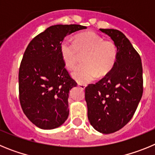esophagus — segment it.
Instances as JSON below:
<instances>
[{
	"label": "esophagus",
	"mask_w": 155,
	"mask_h": 155,
	"mask_svg": "<svg viewBox=\"0 0 155 155\" xmlns=\"http://www.w3.org/2000/svg\"><path fill=\"white\" fill-rule=\"evenodd\" d=\"M78 86L81 87V88H82V89H83V90L85 89L86 85H84V84H78Z\"/></svg>",
	"instance_id": "34e87169"
}]
</instances>
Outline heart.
Here are the masks:
<instances>
[{
	"instance_id": "obj_1",
	"label": "heart",
	"mask_w": 155,
	"mask_h": 155,
	"mask_svg": "<svg viewBox=\"0 0 155 155\" xmlns=\"http://www.w3.org/2000/svg\"><path fill=\"white\" fill-rule=\"evenodd\" d=\"M85 54L84 64L72 72L74 78L82 84H87L110 73L116 64L118 50L115 42L105 40L94 31H85L75 36L74 42L64 39L61 44V55L66 68L72 70L80 58V53Z\"/></svg>"
}]
</instances>
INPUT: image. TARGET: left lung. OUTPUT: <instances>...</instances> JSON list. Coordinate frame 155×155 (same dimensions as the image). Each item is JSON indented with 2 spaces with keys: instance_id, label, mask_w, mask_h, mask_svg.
Masks as SVG:
<instances>
[{
  "instance_id": "8db88e82",
  "label": "left lung",
  "mask_w": 155,
  "mask_h": 155,
  "mask_svg": "<svg viewBox=\"0 0 155 155\" xmlns=\"http://www.w3.org/2000/svg\"><path fill=\"white\" fill-rule=\"evenodd\" d=\"M116 45L118 56L110 73L85 88L87 118L98 132L109 134L132 119L143 94L140 57L123 32L100 28Z\"/></svg>"
}]
</instances>
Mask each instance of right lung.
<instances>
[{
    "instance_id": "obj_1",
    "label": "right lung",
    "mask_w": 155,
    "mask_h": 155,
    "mask_svg": "<svg viewBox=\"0 0 155 155\" xmlns=\"http://www.w3.org/2000/svg\"><path fill=\"white\" fill-rule=\"evenodd\" d=\"M85 28L80 25H52L25 51L19 68V100L25 116L39 128H57L68 119L70 90L77 83L64 68L61 44L65 36Z\"/></svg>"
}]
</instances>
